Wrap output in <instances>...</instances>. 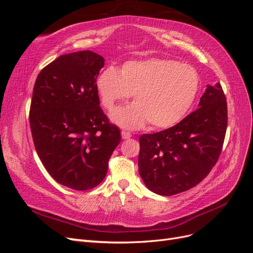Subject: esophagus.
<instances>
[{
	"label": "esophagus",
	"mask_w": 253,
	"mask_h": 253,
	"mask_svg": "<svg viewBox=\"0 0 253 253\" xmlns=\"http://www.w3.org/2000/svg\"><path fill=\"white\" fill-rule=\"evenodd\" d=\"M132 136V134L131 133H128V132H126V131H122L121 132V137H122V139H128L129 137Z\"/></svg>",
	"instance_id": "obj_1"
}]
</instances>
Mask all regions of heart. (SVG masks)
I'll use <instances>...</instances> for the list:
<instances>
[{
  "instance_id": "heart-1",
  "label": "heart",
  "mask_w": 253,
  "mask_h": 253,
  "mask_svg": "<svg viewBox=\"0 0 253 253\" xmlns=\"http://www.w3.org/2000/svg\"><path fill=\"white\" fill-rule=\"evenodd\" d=\"M102 105L113 111L131 97L135 102L115 110L111 119L126 128H139L147 122L152 128L174 126L192 106L200 89L194 67L170 59L129 60L121 66H109L96 80Z\"/></svg>"
}]
</instances>
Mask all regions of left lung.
<instances>
[{"instance_id": "obj_1", "label": "left lung", "mask_w": 253, "mask_h": 253, "mask_svg": "<svg viewBox=\"0 0 253 253\" xmlns=\"http://www.w3.org/2000/svg\"><path fill=\"white\" fill-rule=\"evenodd\" d=\"M198 106L176 126L139 137L138 171L152 192L164 196L185 192L217 163L228 124L220 83L207 85Z\"/></svg>"}]
</instances>
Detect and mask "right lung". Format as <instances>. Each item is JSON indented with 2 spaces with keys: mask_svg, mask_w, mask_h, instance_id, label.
<instances>
[{
  "mask_svg": "<svg viewBox=\"0 0 253 253\" xmlns=\"http://www.w3.org/2000/svg\"><path fill=\"white\" fill-rule=\"evenodd\" d=\"M104 59L90 50L58 57L38 75L29 124L45 169L77 191L97 187L120 142L119 128L100 109L96 89Z\"/></svg>",
  "mask_w": 253,
  "mask_h": 253,
  "instance_id": "add662e5",
  "label": "right lung"
}]
</instances>
